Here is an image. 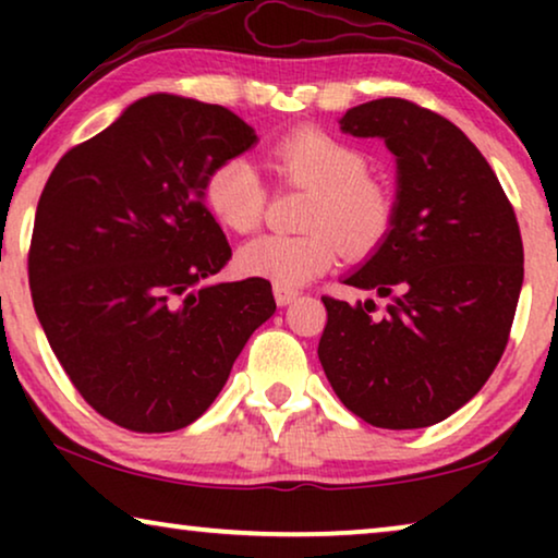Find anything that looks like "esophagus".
<instances>
[{"mask_svg": "<svg viewBox=\"0 0 558 558\" xmlns=\"http://www.w3.org/2000/svg\"><path fill=\"white\" fill-rule=\"evenodd\" d=\"M296 296H300V292H296V289H292V287H274V300H277V304L279 307H287V304H292Z\"/></svg>", "mask_w": 558, "mask_h": 558, "instance_id": "esophagus-1", "label": "esophagus"}]
</instances>
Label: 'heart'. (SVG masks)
<instances>
[{"mask_svg": "<svg viewBox=\"0 0 558 558\" xmlns=\"http://www.w3.org/2000/svg\"><path fill=\"white\" fill-rule=\"evenodd\" d=\"M269 167L281 180L310 190L304 233H266L239 251L248 277L274 287H302L330 269L340 248L365 256L386 239L396 216L393 193L368 174V157L353 144L300 126L269 147ZM203 201L220 226L233 233L258 228L266 208V187L246 159L233 157L213 167L203 182Z\"/></svg>", "mask_w": 558, "mask_h": 558, "instance_id": "obj_1", "label": "heart"}]
</instances>
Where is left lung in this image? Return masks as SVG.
<instances>
[{"label": "left lung", "mask_w": 558, "mask_h": 558, "mask_svg": "<svg viewBox=\"0 0 558 558\" xmlns=\"http://www.w3.org/2000/svg\"><path fill=\"white\" fill-rule=\"evenodd\" d=\"M342 132L378 136L396 157L391 231L345 279L388 296H323L319 363L338 399L380 429H422L464 407L508 345L523 241L493 167L462 129L407 101L350 109Z\"/></svg>", "instance_id": "8db88e82"}]
</instances>
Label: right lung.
<instances>
[{"label":"right lung","mask_w":558,"mask_h":558,"mask_svg":"<svg viewBox=\"0 0 558 558\" xmlns=\"http://www.w3.org/2000/svg\"><path fill=\"white\" fill-rule=\"evenodd\" d=\"M254 144L223 106L155 94L45 182L27 256L37 319L83 399L129 432L203 416L277 310L266 279L203 284L231 258L203 182Z\"/></svg>","instance_id":"right-lung-1"}]
</instances>
